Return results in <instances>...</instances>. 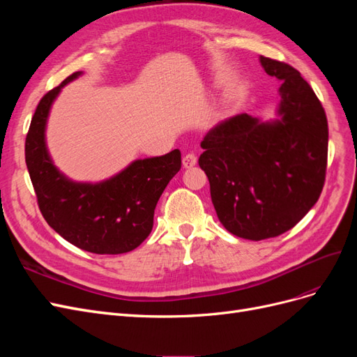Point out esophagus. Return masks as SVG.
<instances>
[{
  "mask_svg": "<svg viewBox=\"0 0 357 357\" xmlns=\"http://www.w3.org/2000/svg\"><path fill=\"white\" fill-rule=\"evenodd\" d=\"M197 165V156L193 153H186L183 156V167L185 168H192Z\"/></svg>",
  "mask_w": 357,
  "mask_h": 357,
  "instance_id": "esophagus-1",
  "label": "esophagus"
}]
</instances>
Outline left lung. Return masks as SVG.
<instances>
[{
  "instance_id": "1",
  "label": "left lung",
  "mask_w": 357,
  "mask_h": 357,
  "mask_svg": "<svg viewBox=\"0 0 357 357\" xmlns=\"http://www.w3.org/2000/svg\"><path fill=\"white\" fill-rule=\"evenodd\" d=\"M280 83L275 117L225 119L201 142L199 167L226 231L261 241L291 229L320 197L328 121L314 91L287 63L259 56Z\"/></svg>"
}]
</instances>
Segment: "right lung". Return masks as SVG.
<instances>
[{
  "instance_id": "right-lung-1",
  "label": "right lung",
  "mask_w": 357,
  "mask_h": 357,
  "mask_svg": "<svg viewBox=\"0 0 357 357\" xmlns=\"http://www.w3.org/2000/svg\"><path fill=\"white\" fill-rule=\"evenodd\" d=\"M82 74H71L38 102L25 142L26 167L43 218L63 240L96 255L128 253L152 232L156 204L180 171L181 155L176 149L135 159L117 174L95 183L63 174L49 153L46 128L62 88Z\"/></svg>"
}]
</instances>
